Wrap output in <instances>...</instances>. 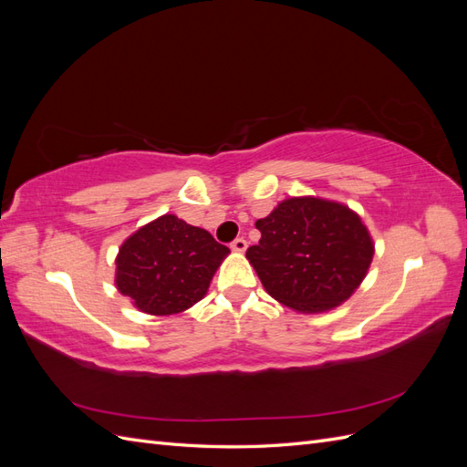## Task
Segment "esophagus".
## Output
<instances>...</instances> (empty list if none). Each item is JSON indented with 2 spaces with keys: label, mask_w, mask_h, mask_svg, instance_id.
<instances>
[{
  "label": "esophagus",
  "mask_w": 467,
  "mask_h": 467,
  "mask_svg": "<svg viewBox=\"0 0 467 467\" xmlns=\"http://www.w3.org/2000/svg\"><path fill=\"white\" fill-rule=\"evenodd\" d=\"M232 249L237 251V253H244L247 249V242H245L244 237H235L234 242H232Z\"/></svg>",
  "instance_id": "esophagus-1"
}]
</instances>
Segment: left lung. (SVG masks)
<instances>
[{
    "label": "left lung",
    "instance_id": "8db88e82",
    "mask_svg": "<svg viewBox=\"0 0 467 467\" xmlns=\"http://www.w3.org/2000/svg\"><path fill=\"white\" fill-rule=\"evenodd\" d=\"M261 239L247 249L265 290L298 312H325L358 288L374 245L355 212L304 196L280 202L257 220Z\"/></svg>",
    "mask_w": 467,
    "mask_h": 467
}]
</instances>
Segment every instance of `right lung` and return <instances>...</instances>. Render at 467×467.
Segmentation results:
<instances>
[{
    "mask_svg": "<svg viewBox=\"0 0 467 467\" xmlns=\"http://www.w3.org/2000/svg\"><path fill=\"white\" fill-rule=\"evenodd\" d=\"M228 253L206 230L165 214L122 244L117 288L146 314H179L202 300Z\"/></svg>",
    "mask_w": 467,
    "mask_h": 467,
    "instance_id": "obj_1",
    "label": "right lung"
}]
</instances>
